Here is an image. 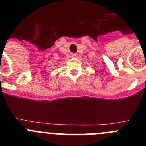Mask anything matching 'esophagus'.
Wrapping results in <instances>:
<instances>
[{"instance_id": "34e87169", "label": "esophagus", "mask_w": 146, "mask_h": 146, "mask_svg": "<svg viewBox=\"0 0 146 146\" xmlns=\"http://www.w3.org/2000/svg\"><path fill=\"white\" fill-rule=\"evenodd\" d=\"M77 56V54H74V53H72V55H71V57L72 58H76Z\"/></svg>"}]
</instances>
